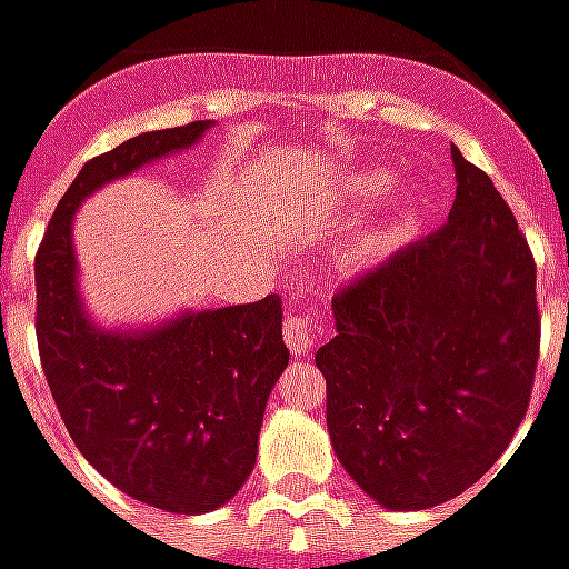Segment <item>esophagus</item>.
I'll return each instance as SVG.
<instances>
[{
	"label": "esophagus",
	"mask_w": 569,
	"mask_h": 569,
	"mask_svg": "<svg viewBox=\"0 0 569 569\" xmlns=\"http://www.w3.org/2000/svg\"><path fill=\"white\" fill-rule=\"evenodd\" d=\"M283 338L296 357H305L322 338V326L313 320L310 310H289L283 322Z\"/></svg>",
	"instance_id": "esophagus-1"
}]
</instances>
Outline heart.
Segmentation results:
<instances>
[{"instance_id": "heart-1", "label": "heart", "mask_w": 569, "mask_h": 569, "mask_svg": "<svg viewBox=\"0 0 569 569\" xmlns=\"http://www.w3.org/2000/svg\"><path fill=\"white\" fill-rule=\"evenodd\" d=\"M387 188H390V173H383V170H366V173L353 176V179L347 182L345 198L350 200V203H369L371 198H378ZM411 222H415V207H411L408 200H402L390 219H381L378 224L366 228L362 234H357V240H353L345 252L347 268L353 273L378 268V264L402 243V237L408 234Z\"/></svg>"}]
</instances>
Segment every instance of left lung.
<instances>
[{
  "instance_id": "obj_1",
  "label": "left lung",
  "mask_w": 569,
  "mask_h": 569,
  "mask_svg": "<svg viewBox=\"0 0 569 569\" xmlns=\"http://www.w3.org/2000/svg\"><path fill=\"white\" fill-rule=\"evenodd\" d=\"M451 161L448 222L341 289L317 350L335 453L396 512L453 500L500 460L539 359L530 247L490 176Z\"/></svg>"
}]
</instances>
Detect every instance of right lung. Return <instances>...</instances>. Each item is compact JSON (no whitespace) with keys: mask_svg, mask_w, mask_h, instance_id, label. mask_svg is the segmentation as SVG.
<instances>
[{"mask_svg":"<svg viewBox=\"0 0 569 569\" xmlns=\"http://www.w3.org/2000/svg\"><path fill=\"white\" fill-rule=\"evenodd\" d=\"M210 128L151 130L84 163L36 256L39 357L69 436L118 490L176 515L224 506L256 466L264 406L289 366L280 298L103 329L81 305L72 216L97 188L191 149Z\"/></svg>","mask_w":569,"mask_h":569,"instance_id":"add662e5","label":"right lung"}]
</instances>
